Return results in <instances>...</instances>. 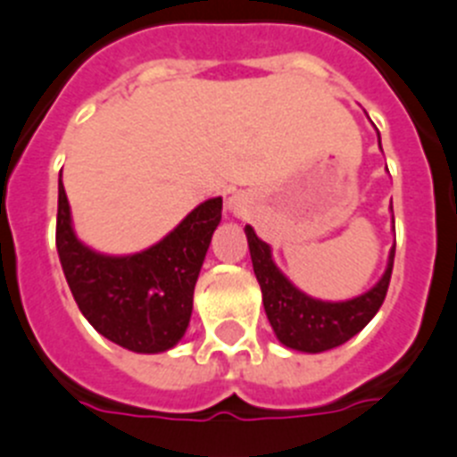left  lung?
Listing matches in <instances>:
<instances>
[{
    "label": "left lung",
    "mask_w": 457,
    "mask_h": 457,
    "mask_svg": "<svg viewBox=\"0 0 457 457\" xmlns=\"http://www.w3.org/2000/svg\"><path fill=\"white\" fill-rule=\"evenodd\" d=\"M245 237L251 248L253 271L262 287L264 311L278 340L285 347L311 352V354L338 347L366 327L386 299L391 271H394L395 245L388 255L386 271L366 295L349 301H320L303 295L278 271L271 260V248L257 239L251 225H245Z\"/></svg>",
    "instance_id": "obj_1"
}]
</instances>
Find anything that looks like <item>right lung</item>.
I'll use <instances>...</instances> for the list:
<instances>
[{
  "label": "right lung",
  "mask_w": 457,
  "mask_h": 457,
  "mask_svg": "<svg viewBox=\"0 0 457 457\" xmlns=\"http://www.w3.org/2000/svg\"><path fill=\"white\" fill-rule=\"evenodd\" d=\"M223 200L202 202L156 245L126 257L94 253L78 241L59 174L57 253L82 315L112 343L156 354L174 347L193 312V292Z\"/></svg>",
  "instance_id": "1"
}]
</instances>
